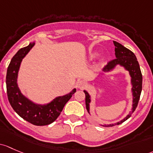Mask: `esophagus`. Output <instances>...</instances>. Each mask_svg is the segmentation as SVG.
<instances>
[{"label": "esophagus", "mask_w": 153, "mask_h": 153, "mask_svg": "<svg viewBox=\"0 0 153 153\" xmlns=\"http://www.w3.org/2000/svg\"><path fill=\"white\" fill-rule=\"evenodd\" d=\"M86 86H87V83H86V81L81 80V81H78L77 82V87L79 88V89H83Z\"/></svg>", "instance_id": "1"}]
</instances>
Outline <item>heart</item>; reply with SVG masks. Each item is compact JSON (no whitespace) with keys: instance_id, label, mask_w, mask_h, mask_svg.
<instances>
[{"instance_id":"b5f03b06","label":"heart","mask_w":153,"mask_h":153,"mask_svg":"<svg viewBox=\"0 0 153 153\" xmlns=\"http://www.w3.org/2000/svg\"><path fill=\"white\" fill-rule=\"evenodd\" d=\"M96 56H97V53H94L91 54V59H93V58H95Z\"/></svg>"}]
</instances>
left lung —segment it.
I'll list each match as a JSON object with an SVG mask.
<instances>
[{"instance_id": "obj_1", "label": "left lung", "mask_w": 153, "mask_h": 153, "mask_svg": "<svg viewBox=\"0 0 153 153\" xmlns=\"http://www.w3.org/2000/svg\"><path fill=\"white\" fill-rule=\"evenodd\" d=\"M114 44L115 45V56L116 59H113L103 68L104 72H109L114 69L117 65H120L123 67L126 70L129 72L130 75L131 77V84H132V93H133V107L132 111L130 112L126 117L121 120L120 122L112 125H108V126H114V125H120L123 123L125 120L131 117L132 114L134 112L139 103V98H140L141 89H142V75L139 67V62L136 59L135 54L130 51L129 49L124 47L123 45L117 42L114 41ZM84 91L86 94V108L87 111L89 113V103L91 102V97L89 93L86 91ZM90 114V113H89ZM106 126V125H105Z\"/></svg>"}]
</instances>
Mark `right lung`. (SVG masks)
I'll return each instance as SVG.
<instances>
[{
	"label": "right lung",
	"instance_id": "1",
	"mask_svg": "<svg viewBox=\"0 0 153 153\" xmlns=\"http://www.w3.org/2000/svg\"><path fill=\"white\" fill-rule=\"evenodd\" d=\"M34 45L35 42L30 43L27 47L19 50L13 56L6 73V91L9 103L17 114L33 125L43 126L55 121L76 89H72L71 92L64 96L56 97L51 102L45 105L34 103L22 94L17 82L19 69L22 59Z\"/></svg>",
	"mask_w": 153,
	"mask_h": 153
}]
</instances>
